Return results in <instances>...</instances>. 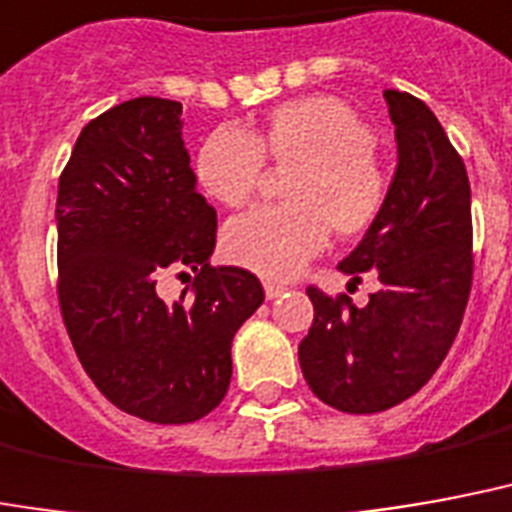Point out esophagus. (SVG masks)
Segmentation results:
<instances>
[{
  "label": "esophagus",
  "instance_id": "obj_1",
  "mask_svg": "<svg viewBox=\"0 0 512 512\" xmlns=\"http://www.w3.org/2000/svg\"><path fill=\"white\" fill-rule=\"evenodd\" d=\"M285 293V287L282 285H271V282H268L266 285V298L268 301H274V298H279V295Z\"/></svg>",
  "mask_w": 512,
  "mask_h": 512
}]
</instances>
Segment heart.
<instances>
[{
	"label": "heart",
	"instance_id": "heart-1",
	"mask_svg": "<svg viewBox=\"0 0 512 512\" xmlns=\"http://www.w3.org/2000/svg\"><path fill=\"white\" fill-rule=\"evenodd\" d=\"M263 157L293 168L287 206L255 208L222 233L230 263L285 282L301 274L328 241L363 236L388 200V176L374 157V132L350 105L331 94L282 102L252 132L225 124L195 151V181L219 206L238 208L255 195Z\"/></svg>",
	"mask_w": 512,
	"mask_h": 512
}]
</instances>
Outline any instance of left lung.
I'll use <instances>...</instances> for the list:
<instances>
[{"mask_svg": "<svg viewBox=\"0 0 512 512\" xmlns=\"http://www.w3.org/2000/svg\"><path fill=\"white\" fill-rule=\"evenodd\" d=\"M396 173L380 217L339 263L350 282L377 276L369 304L309 287L314 323L298 361L328 407L369 415L418 393L445 361L472 287V195L464 162L426 102L382 92Z\"/></svg>", "mask_w": 512, "mask_h": 512, "instance_id": "8db88e82", "label": "left lung"}]
</instances>
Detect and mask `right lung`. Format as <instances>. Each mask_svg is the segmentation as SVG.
I'll list each match as a JSON object with an SVG mask.
<instances>
[{
  "mask_svg": "<svg viewBox=\"0 0 512 512\" xmlns=\"http://www.w3.org/2000/svg\"><path fill=\"white\" fill-rule=\"evenodd\" d=\"M181 102L135 97L81 130L59 179V304L105 399L151 423H192L225 399L233 336L263 285L211 266L217 211L198 192L181 140ZM192 267L165 305L156 279Z\"/></svg>",
  "mask_w": 512,
  "mask_h": 512,
  "instance_id": "add662e5",
  "label": "right lung"
}]
</instances>
